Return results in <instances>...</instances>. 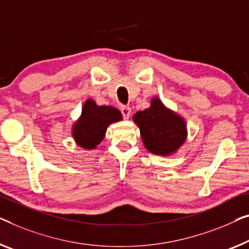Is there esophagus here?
<instances>
[{
  "mask_svg": "<svg viewBox=\"0 0 249 249\" xmlns=\"http://www.w3.org/2000/svg\"><path fill=\"white\" fill-rule=\"evenodd\" d=\"M121 112H122V114H123L124 118H126V120H127V118L129 117V115H131V107L123 106L121 108Z\"/></svg>",
  "mask_w": 249,
  "mask_h": 249,
  "instance_id": "obj_1",
  "label": "esophagus"
}]
</instances>
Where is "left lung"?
Listing matches in <instances>:
<instances>
[{"label":"left lung","mask_w":249,"mask_h":249,"mask_svg":"<svg viewBox=\"0 0 249 249\" xmlns=\"http://www.w3.org/2000/svg\"><path fill=\"white\" fill-rule=\"evenodd\" d=\"M140 128L141 139L150 153L171 157L179 151L188 139L185 120L170 109L159 97H152L150 107L133 115Z\"/></svg>","instance_id":"left-lung-1"}]
</instances>
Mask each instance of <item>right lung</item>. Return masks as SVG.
<instances>
[{"mask_svg": "<svg viewBox=\"0 0 249 249\" xmlns=\"http://www.w3.org/2000/svg\"><path fill=\"white\" fill-rule=\"evenodd\" d=\"M123 120V115L113 106H99L94 99L84 103L81 114L71 126V136L78 146L95 150L106 135L110 124Z\"/></svg>", "mask_w": 249, "mask_h": 249, "instance_id": "add662e5", "label": "right lung"}]
</instances>
